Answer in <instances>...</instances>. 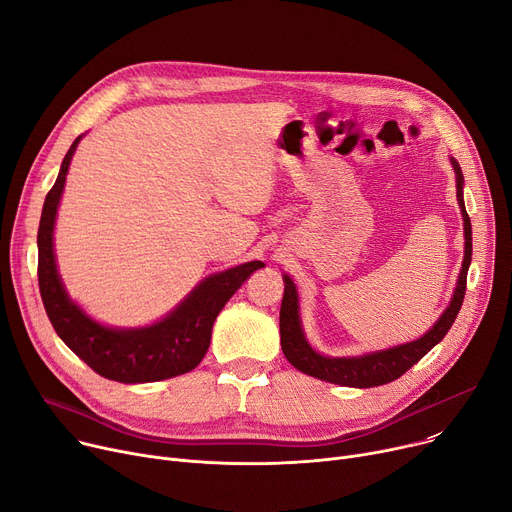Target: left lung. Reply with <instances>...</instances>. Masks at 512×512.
I'll use <instances>...</instances> for the list:
<instances>
[{
	"label": "left lung",
	"mask_w": 512,
	"mask_h": 512,
	"mask_svg": "<svg viewBox=\"0 0 512 512\" xmlns=\"http://www.w3.org/2000/svg\"><path fill=\"white\" fill-rule=\"evenodd\" d=\"M451 164L455 168L457 177V201L463 216V232H465V257L463 267L459 271L457 288L453 292L451 304L447 311L440 315V319L428 329L422 337L414 339V342H407L389 350L370 352L364 356H350V358H331L315 352L309 342H306L300 315H298V292L294 282L284 276V298H282V309H280V335H282V352L288 358V362L298 368L300 372L309 374V377L342 385V387H379L387 385L395 379H399L403 372L410 370L416 362H420L442 337L447 335L451 325L455 323L459 309L463 304L465 286H467V269L471 263V220L465 212L463 203V173L461 166L455 158H451Z\"/></svg>",
	"instance_id": "1"
}]
</instances>
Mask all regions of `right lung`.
<instances>
[{
  "mask_svg": "<svg viewBox=\"0 0 512 512\" xmlns=\"http://www.w3.org/2000/svg\"><path fill=\"white\" fill-rule=\"evenodd\" d=\"M82 140L78 135L67 150L55 185L45 197L39 224V288L47 317L78 358H82L100 377L117 383H154L179 377L193 370L206 356L212 339V327L218 313L243 282L265 267L261 261H249L230 267L203 280L193 292L150 327L115 329L90 319L80 306L67 296L53 253V228L59 199L65 185L67 168Z\"/></svg>",
  "mask_w": 512,
  "mask_h": 512,
  "instance_id": "obj_1",
  "label": "right lung"
}]
</instances>
